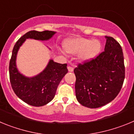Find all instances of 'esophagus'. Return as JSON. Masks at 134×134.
Returning <instances> with one entry per match:
<instances>
[{"mask_svg": "<svg viewBox=\"0 0 134 134\" xmlns=\"http://www.w3.org/2000/svg\"><path fill=\"white\" fill-rule=\"evenodd\" d=\"M68 70L69 72H72L74 70V68H73L72 66H71L70 65H68Z\"/></svg>", "mask_w": 134, "mask_h": 134, "instance_id": "esophagus-1", "label": "esophagus"}]
</instances>
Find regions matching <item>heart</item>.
<instances>
[{
  "mask_svg": "<svg viewBox=\"0 0 134 134\" xmlns=\"http://www.w3.org/2000/svg\"><path fill=\"white\" fill-rule=\"evenodd\" d=\"M64 48L71 54H79V58L82 61H89L94 58L100 52L101 44L97 40L77 37L67 40L64 43Z\"/></svg>",
  "mask_w": 134,
  "mask_h": 134,
  "instance_id": "b5f03b06",
  "label": "heart"
}]
</instances>
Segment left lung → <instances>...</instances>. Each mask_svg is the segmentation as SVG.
Returning <instances> with one entry per match:
<instances>
[{
	"mask_svg": "<svg viewBox=\"0 0 134 134\" xmlns=\"http://www.w3.org/2000/svg\"><path fill=\"white\" fill-rule=\"evenodd\" d=\"M105 37V50L94 58L79 64L74 70L76 99L88 108H98L113 100L125 79L122 48L113 37Z\"/></svg>",
	"mask_w": 134,
	"mask_h": 134,
	"instance_id": "obj_1",
	"label": "left lung"
}]
</instances>
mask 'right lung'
I'll return each mask as SVG.
<instances>
[{
	"label": "right lung",
	"mask_w": 134,
	"mask_h": 134,
	"mask_svg": "<svg viewBox=\"0 0 134 134\" xmlns=\"http://www.w3.org/2000/svg\"><path fill=\"white\" fill-rule=\"evenodd\" d=\"M55 32L52 31H30L16 41L14 46L9 63V77L12 88L19 99L26 103L41 107L54 99L58 86L68 72L67 64H59L49 60L46 69L32 78H27L19 72L16 67V57L20 46L26 39L48 40Z\"/></svg>",
	"instance_id": "add662e5"
}]
</instances>
